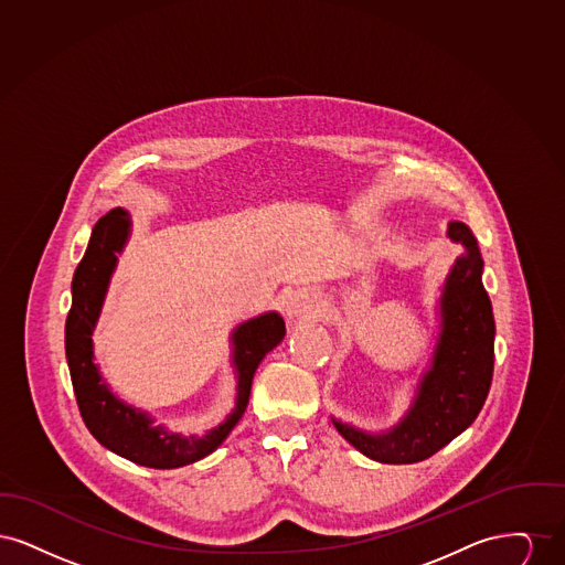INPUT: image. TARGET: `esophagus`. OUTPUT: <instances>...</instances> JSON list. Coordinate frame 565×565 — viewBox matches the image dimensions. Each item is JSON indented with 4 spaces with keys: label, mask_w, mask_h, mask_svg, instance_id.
Returning a JSON list of instances; mask_svg holds the SVG:
<instances>
[{
    "label": "esophagus",
    "mask_w": 565,
    "mask_h": 565,
    "mask_svg": "<svg viewBox=\"0 0 565 565\" xmlns=\"http://www.w3.org/2000/svg\"><path fill=\"white\" fill-rule=\"evenodd\" d=\"M316 313V298L309 292H295L288 300V316L290 318H307Z\"/></svg>",
    "instance_id": "obj_1"
}]
</instances>
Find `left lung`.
I'll list each match as a JSON object with an SVG mask.
<instances>
[{"mask_svg":"<svg viewBox=\"0 0 565 565\" xmlns=\"http://www.w3.org/2000/svg\"><path fill=\"white\" fill-rule=\"evenodd\" d=\"M449 237L466 249L440 298L443 334L413 408L394 430L379 436L334 422L358 451L381 463H415L434 456L477 419L489 394L495 322L481 281L483 258L466 224H449Z\"/></svg>","mask_w":565,"mask_h":565,"instance_id":"left-lung-1","label":"left lung"}]
</instances>
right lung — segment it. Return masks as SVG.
Here are the masks:
<instances>
[{
	"instance_id": "add662e5",
	"label": "right lung",
	"mask_w": 565,
	"mask_h": 565,
	"mask_svg": "<svg viewBox=\"0 0 565 565\" xmlns=\"http://www.w3.org/2000/svg\"><path fill=\"white\" fill-rule=\"evenodd\" d=\"M127 233L129 220L120 207L102 215L74 273V300L65 322V353L72 385L86 428L109 451L148 468H180L210 456L237 426L249 401L254 373L263 358L284 339L286 323L277 313H265L235 330L233 341L235 364L239 371V396L233 415L220 428L203 438H182L180 434H169L164 428H152L146 413H137L109 394L93 364L90 334L99 318L109 275L116 265V252H120Z\"/></svg>"
}]
</instances>
